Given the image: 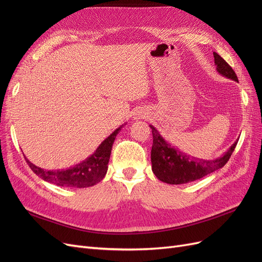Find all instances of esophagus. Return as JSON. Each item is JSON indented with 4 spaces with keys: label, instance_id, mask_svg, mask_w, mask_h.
Returning a JSON list of instances; mask_svg holds the SVG:
<instances>
[{
    "label": "esophagus",
    "instance_id": "34e87169",
    "mask_svg": "<svg viewBox=\"0 0 262 262\" xmlns=\"http://www.w3.org/2000/svg\"><path fill=\"white\" fill-rule=\"evenodd\" d=\"M146 117H147L146 112H144V110H142V109L138 110V112H136V113H134V115H133L134 120H141V119H144Z\"/></svg>",
    "mask_w": 262,
    "mask_h": 262
}]
</instances>
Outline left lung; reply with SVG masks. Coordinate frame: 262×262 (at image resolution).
<instances>
[{
	"mask_svg": "<svg viewBox=\"0 0 262 262\" xmlns=\"http://www.w3.org/2000/svg\"><path fill=\"white\" fill-rule=\"evenodd\" d=\"M216 71L229 80L238 82L233 69L216 52H213ZM153 134V145L150 150V162L154 175L163 182L169 185L188 184L215 171L228 162L236 147L237 142L229 147L223 155L214 160H203L181 152L178 147L171 146L154 125L149 124Z\"/></svg>",
	"mask_w": 262,
	"mask_h": 262,
	"instance_id": "8db88e82",
	"label": "left lung"
}]
</instances>
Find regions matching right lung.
I'll list each match as a JSON object with an SVG mask.
<instances>
[{"label":"right lung","instance_id":"right-lung-1","mask_svg":"<svg viewBox=\"0 0 262 262\" xmlns=\"http://www.w3.org/2000/svg\"><path fill=\"white\" fill-rule=\"evenodd\" d=\"M125 123L117 128L109 137L102 141L96 150L91 156L87 157L85 161H82L81 163L76 164L73 167H69L68 169L46 170L29 162L26 157L25 160L36 175L45 181L50 182V184L69 188L92 187L101 181L107 173L108 163L115 139Z\"/></svg>","mask_w":262,"mask_h":262}]
</instances>
